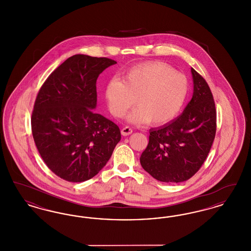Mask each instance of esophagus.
Instances as JSON below:
<instances>
[{
  "label": "esophagus",
  "mask_w": 251,
  "mask_h": 251,
  "mask_svg": "<svg viewBox=\"0 0 251 251\" xmlns=\"http://www.w3.org/2000/svg\"><path fill=\"white\" fill-rule=\"evenodd\" d=\"M131 132H132V130H131L130 127H128V126L122 128V130H121V134L124 135V136H127V135L131 134Z\"/></svg>",
  "instance_id": "esophagus-1"
}]
</instances>
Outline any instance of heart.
I'll return each mask as SVG.
<instances>
[{
  "mask_svg": "<svg viewBox=\"0 0 251 251\" xmlns=\"http://www.w3.org/2000/svg\"><path fill=\"white\" fill-rule=\"evenodd\" d=\"M189 91L188 80L182 73L161 61L145 62L131 67L124 77L111 79L105 98L111 114L122 118L135 103L129 120L164 125L174 120L183 107Z\"/></svg>",
  "mask_w": 251,
  "mask_h": 251,
  "instance_id": "heart-1",
  "label": "heart"
}]
</instances>
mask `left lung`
<instances>
[{
    "label": "left lung",
    "instance_id": "8db88e82",
    "mask_svg": "<svg viewBox=\"0 0 251 251\" xmlns=\"http://www.w3.org/2000/svg\"><path fill=\"white\" fill-rule=\"evenodd\" d=\"M191 72V100L176 120L150 131V141L140 157L144 169L163 182L178 183L193 177L205 162L215 139L214 97L202 76L193 68Z\"/></svg>",
    "mask_w": 251,
    "mask_h": 251
}]
</instances>
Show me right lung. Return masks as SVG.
Returning a JSON list of instances; mask_svg holds the SVG:
<instances>
[{
	"instance_id": "obj_1",
	"label": "right lung",
	"mask_w": 251,
	"mask_h": 251,
	"mask_svg": "<svg viewBox=\"0 0 251 251\" xmlns=\"http://www.w3.org/2000/svg\"><path fill=\"white\" fill-rule=\"evenodd\" d=\"M115 60L75 54L50 73L36 96L32 133L47 167L81 182L106 165L121 138L113 121L97 114V79Z\"/></svg>"
}]
</instances>
